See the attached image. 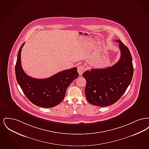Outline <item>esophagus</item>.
I'll return each mask as SVG.
<instances>
[{"instance_id": "1", "label": "esophagus", "mask_w": 149, "mask_h": 149, "mask_svg": "<svg viewBox=\"0 0 149 149\" xmlns=\"http://www.w3.org/2000/svg\"><path fill=\"white\" fill-rule=\"evenodd\" d=\"M85 71V67L82 66V65H80V66H79L78 67V71L79 74L80 75H82V74Z\"/></svg>"}]
</instances>
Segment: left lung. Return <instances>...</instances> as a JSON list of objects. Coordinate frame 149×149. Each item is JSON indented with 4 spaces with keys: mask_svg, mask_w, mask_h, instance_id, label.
Here are the masks:
<instances>
[{
    "mask_svg": "<svg viewBox=\"0 0 149 149\" xmlns=\"http://www.w3.org/2000/svg\"><path fill=\"white\" fill-rule=\"evenodd\" d=\"M119 43L120 57L111 67L94 69L83 74L86 84V98L93 105L106 107L120 99L130 84L134 74L132 59L127 47L120 40Z\"/></svg>",
    "mask_w": 149,
    "mask_h": 149,
    "instance_id": "obj_1",
    "label": "left lung"
}]
</instances>
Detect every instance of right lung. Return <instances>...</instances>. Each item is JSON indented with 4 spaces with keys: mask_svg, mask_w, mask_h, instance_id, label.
<instances>
[{
    "mask_svg": "<svg viewBox=\"0 0 149 149\" xmlns=\"http://www.w3.org/2000/svg\"><path fill=\"white\" fill-rule=\"evenodd\" d=\"M22 45L15 66L17 81L27 98L36 106L51 108L60 104L65 98L66 91L71 82L79 76L77 68L59 72L50 78L36 79L28 76L21 66Z\"/></svg>",
    "mask_w": 149,
    "mask_h": 149,
    "instance_id": "add662e5",
    "label": "right lung"
}]
</instances>
